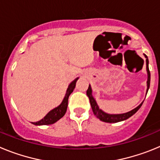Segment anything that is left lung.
I'll list each match as a JSON object with an SVG mask.
<instances>
[{"instance_id":"1","label":"left lung","mask_w":160,"mask_h":160,"mask_svg":"<svg viewBox=\"0 0 160 160\" xmlns=\"http://www.w3.org/2000/svg\"><path fill=\"white\" fill-rule=\"evenodd\" d=\"M145 58H146V66H147V73H148V81H147V93L148 94V91L149 90L150 87V82H151V73L149 71V67H148V64H149V61H148V56L146 54H143ZM87 94L88 96L89 99H90V106H91V108H92V111L94 112V115L97 117L98 118H99L101 121L105 122H111V123H114V122H121V121H124V120L128 119L130 117H131L133 114H135L137 111H138V109L140 108L142 104L140 103L139 105L137 107H135V109H133L131 111H128L127 113H123V114H107V113L104 112L103 111H102L101 109L99 108V107L98 106L97 102H96L94 98L92 95V89L90 85H89L88 90L87 91Z\"/></svg>"}]
</instances>
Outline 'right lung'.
Here are the masks:
<instances>
[{
	"instance_id": "right-lung-1",
	"label": "right lung",
	"mask_w": 160,
	"mask_h": 160,
	"mask_svg": "<svg viewBox=\"0 0 160 160\" xmlns=\"http://www.w3.org/2000/svg\"><path fill=\"white\" fill-rule=\"evenodd\" d=\"M79 78H77L73 80V82L70 83V85L68 86V88L66 90V93L65 94V97L63 98L62 102H61V104L59 106H58L57 107L53 108V110L49 111L46 116L44 117L42 119H41L40 121L36 122H32V124H34L36 126H42V125H49V124H53L54 122H56L57 121H58L60 118H62L65 115L66 112V110H67V106H68V98H69V96L70 95L72 92L73 91L74 88H75L76 82H77L78 79Z\"/></svg>"
}]
</instances>
